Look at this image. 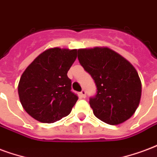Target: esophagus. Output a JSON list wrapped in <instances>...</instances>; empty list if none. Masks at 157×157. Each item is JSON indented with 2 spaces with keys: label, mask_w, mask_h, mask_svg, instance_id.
Returning a JSON list of instances; mask_svg holds the SVG:
<instances>
[{
  "label": "esophagus",
  "mask_w": 157,
  "mask_h": 157,
  "mask_svg": "<svg viewBox=\"0 0 157 157\" xmlns=\"http://www.w3.org/2000/svg\"><path fill=\"white\" fill-rule=\"evenodd\" d=\"M80 96L82 97V98H85L86 97V91L84 90H82L81 92H80Z\"/></svg>",
  "instance_id": "34e87169"
}]
</instances>
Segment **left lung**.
I'll return each mask as SVG.
<instances>
[{
  "instance_id": "1",
  "label": "left lung",
  "mask_w": 157,
  "mask_h": 157,
  "mask_svg": "<svg viewBox=\"0 0 157 157\" xmlns=\"http://www.w3.org/2000/svg\"><path fill=\"white\" fill-rule=\"evenodd\" d=\"M78 60L97 88L89 101L94 115L110 125L132 117L141 96V82L132 64L107 47L79 49Z\"/></svg>"
}]
</instances>
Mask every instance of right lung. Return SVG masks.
Instances as JSON below:
<instances>
[{"instance_id":"obj_1","label":"right lung","mask_w":157,"mask_h":157,"mask_svg":"<svg viewBox=\"0 0 157 157\" xmlns=\"http://www.w3.org/2000/svg\"><path fill=\"white\" fill-rule=\"evenodd\" d=\"M77 50L58 47L46 50L29 65L18 85L20 101L31 117L53 123L71 113L78 96L71 91L67 72Z\"/></svg>"}]
</instances>
